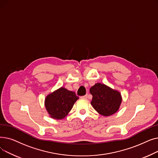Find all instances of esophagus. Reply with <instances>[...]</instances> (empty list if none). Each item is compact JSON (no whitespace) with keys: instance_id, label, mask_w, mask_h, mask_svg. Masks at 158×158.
Returning <instances> with one entry per match:
<instances>
[{"instance_id":"1","label":"esophagus","mask_w":158,"mask_h":158,"mask_svg":"<svg viewBox=\"0 0 158 158\" xmlns=\"http://www.w3.org/2000/svg\"><path fill=\"white\" fill-rule=\"evenodd\" d=\"M81 98H83V99H87L88 98V95H84V96H82L81 97Z\"/></svg>"}]
</instances>
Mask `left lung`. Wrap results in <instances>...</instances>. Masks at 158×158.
<instances>
[{
	"mask_svg": "<svg viewBox=\"0 0 158 158\" xmlns=\"http://www.w3.org/2000/svg\"><path fill=\"white\" fill-rule=\"evenodd\" d=\"M89 92L93 96L91 104L100 114L108 117L119 110L122 98L118 90L98 82L91 87Z\"/></svg>",
	"mask_w": 158,
	"mask_h": 158,
	"instance_id": "1",
	"label": "left lung"
}]
</instances>
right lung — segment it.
<instances>
[{"mask_svg":"<svg viewBox=\"0 0 158 158\" xmlns=\"http://www.w3.org/2000/svg\"><path fill=\"white\" fill-rule=\"evenodd\" d=\"M78 99L76 93L61 87L46 97L45 107L50 117L61 120L67 116Z\"/></svg>","mask_w":158,"mask_h":158,"instance_id":"add662e5","label":"right lung"}]
</instances>
